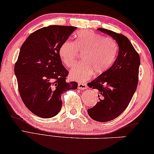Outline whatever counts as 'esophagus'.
Returning <instances> with one entry per match:
<instances>
[{
	"mask_svg": "<svg viewBox=\"0 0 154 154\" xmlns=\"http://www.w3.org/2000/svg\"><path fill=\"white\" fill-rule=\"evenodd\" d=\"M87 85L85 83H79V89L81 90H85L87 88Z\"/></svg>",
	"mask_w": 154,
	"mask_h": 154,
	"instance_id": "34e87169",
	"label": "esophagus"
}]
</instances>
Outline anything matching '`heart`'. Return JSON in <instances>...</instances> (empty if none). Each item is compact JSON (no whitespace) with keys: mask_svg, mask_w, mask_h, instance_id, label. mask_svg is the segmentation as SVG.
<instances>
[{"mask_svg":"<svg viewBox=\"0 0 154 154\" xmlns=\"http://www.w3.org/2000/svg\"><path fill=\"white\" fill-rule=\"evenodd\" d=\"M117 42L89 30L80 31L73 42L66 40L59 48V57L68 68L76 63L80 54H84V63L79 64L70 72V77L85 81L93 75H100L112 66L118 55Z\"/></svg>","mask_w":154,"mask_h":154,"instance_id":"obj_1","label":"heart"}]
</instances>
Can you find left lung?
<instances>
[{"mask_svg": "<svg viewBox=\"0 0 154 154\" xmlns=\"http://www.w3.org/2000/svg\"><path fill=\"white\" fill-rule=\"evenodd\" d=\"M98 30L110 35L119 45L116 61L107 72L88 83L98 91L99 102L88 109L92 119L100 122L112 120L128 107L139 81L140 57L127 37L107 29Z\"/></svg>", "mask_w": 154, "mask_h": 154, "instance_id": "obj_1", "label": "left lung"}]
</instances>
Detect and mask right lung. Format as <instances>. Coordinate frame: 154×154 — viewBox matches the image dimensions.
<instances>
[{
    "mask_svg": "<svg viewBox=\"0 0 154 154\" xmlns=\"http://www.w3.org/2000/svg\"><path fill=\"white\" fill-rule=\"evenodd\" d=\"M50 25L29 35L21 46L15 64L19 93L25 106L42 118L59 112L61 95L75 90L78 83L66 81L69 71L59 57V48L76 29Z\"/></svg>",
    "mask_w": 154,
    "mask_h": 154,
    "instance_id": "add662e5",
    "label": "right lung"
}]
</instances>
